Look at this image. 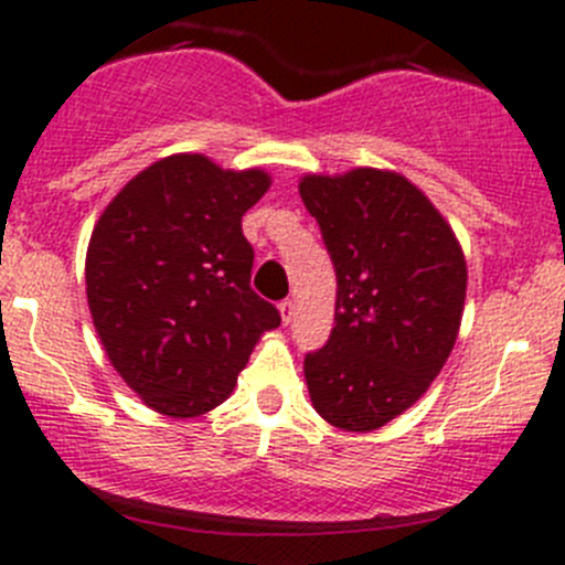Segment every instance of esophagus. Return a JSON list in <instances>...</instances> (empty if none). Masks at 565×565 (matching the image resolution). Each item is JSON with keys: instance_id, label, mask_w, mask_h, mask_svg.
Returning a JSON list of instances; mask_svg holds the SVG:
<instances>
[{"instance_id": "1", "label": "esophagus", "mask_w": 565, "mask_h": 565, "mask_svg": "<svg viewBox=\"0 0 565 565\" xmlns=\"http://www.w3.org/2000/svg\"><path fill=\"white\" fill-rule=\"evenodd\" d=\"M278 311H281V322L289 324V322H292V317H295V303L289 298L281 300V303H278Z\"/></svg>"}]
</instances>
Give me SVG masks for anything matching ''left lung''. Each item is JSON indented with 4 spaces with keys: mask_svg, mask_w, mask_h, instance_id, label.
I'll list each match as a JSON object with an SVG mask.
<instances>
[{
    "mask_svg": "<svg viewBox=\"0 0 565 565\" xmlns=\"http://www.w3.org/2000/svg\"><path fill=\"white\" fill-rule=\"evenodd\" d=\"M300 199L335 267V324L303 363L311 402L339 429H380L424 396L457 344L465 254L396 172L306 174Z\"/></svg>",
    "mask_w": 565,
    "mask_h": 565,
    "instance_id": "8db88e82",
    "label": "left lung"
}]
</instances>
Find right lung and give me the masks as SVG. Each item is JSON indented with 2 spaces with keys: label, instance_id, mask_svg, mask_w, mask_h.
Listing matches in <instances>:
<instances>
[{
  "label": "right lung",
  "instance_id": "add662e5",
  "mask_svg": "<svg viewBox=\"0 0 565 565\" xmlns=\"http://www.w3.org/2000/svg\"><path fill=\"white\" fill-rule=\"evenodd\" d=\"M270 188L180 152L108 202L87 248V303L108 361L147 407L196 418L218 407L265 330L281 324L250 289L243 215Z\"/></svg>",
  "mask_w": 565,
  "mask_h": 565
}]
</instances>
